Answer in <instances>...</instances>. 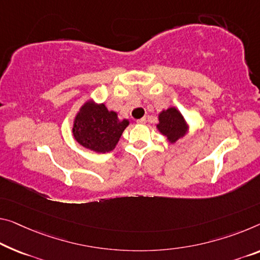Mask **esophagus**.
<instances>
[{
  "label": "esophagus",
  "instance_id": "1",
  "mask_svg": "<svg viewBox=\"0 0 260 260\" xmlns=\"http://www.w3.org/2000/svg\"><path fill=\"white\" fill-rule=\"evenodd\" d=\"M145 122H146V118L145 117H143V118L138 119V121H137L138 124H145Z\"/></svg>",
  "mask_w": 260,
  "mask_h": 260
}]
</instances>
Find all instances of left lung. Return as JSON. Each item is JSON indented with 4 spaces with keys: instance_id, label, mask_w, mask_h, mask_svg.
<instances>
[{
    "instance_id": "left-lung-1",
    "label": "left lung",
    "mask_w": 260,
    "mask_h": 260,
    "mask_svg": "<svg viewBox=\"0 0 260 260\" xmlns=\"http://www.w3.org/2000/svg\"><path fill=\"white\" fill-rule=\"evenodd\" d=\"M158 119L157 129L171 144H174L180 138L185 137L188 133V124L175 107H170L169 109L162 110L159 114Z\"/></svg>"
}]
</instances>
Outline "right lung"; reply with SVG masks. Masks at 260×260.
<instances>
[{
    "label": "right lung",
    "instance_id": "1",
    "mask_svg": "<svg viewBox=\"0 0 260 260\" xmlns=\"http://www.w3.org/2000/svg\"><path fill=\"white\" fill-rule=\"evenodd\" d=\"M129 125V119H118L117 113L105 103L87 101L80 108L73 123V136L80 145L98 153L113 151Z\"/></svg>",
    "mask_w": 260,
    "mask_h": 260
}]
</instances>
